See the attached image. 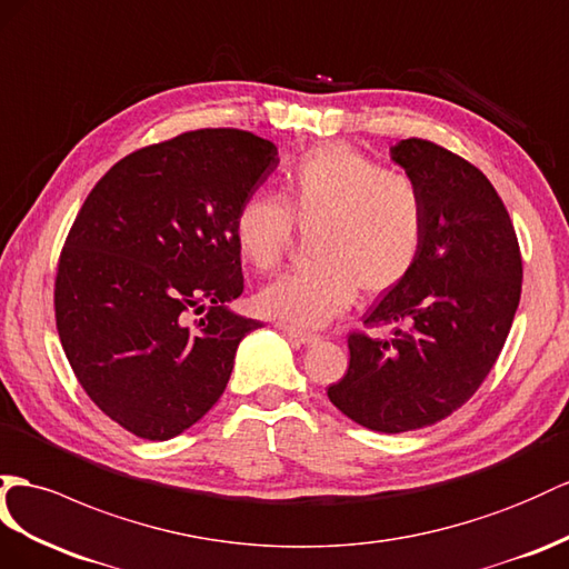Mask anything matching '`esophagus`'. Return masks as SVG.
Segmentation results:
<instances>
[{"mask_svg":"<svg viewBox=\"0 0 569 569\" xmlns=\"http://www.w3.org/2000/svg\"><path fill=\"white\" fill-rule=\"evenodd\" d=\"M279 327L286 337H290L293 341H298V343H302V346H312V343H317L319 341V337L317 333H312V331H305V329H298V327H293V325H276Z\"/></svg>","mask_w":569,"mask_h":569,"instance_id":"34e87169","label":"esophagus"}]
</instances>
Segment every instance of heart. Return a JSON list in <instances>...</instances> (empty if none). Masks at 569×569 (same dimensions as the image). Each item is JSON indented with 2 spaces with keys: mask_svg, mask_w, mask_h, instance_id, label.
Segmentation results:
<instances>
[{
  "mask_svg": "<svg viewBox=\"0 0 569 569\" xmlns=\"http://www.w3.org/2000/svg\"><path fill=\"white\" fill-rule=\"evenodd\" d=\"M293 221L310 231V264L257 293L261 315L322 327L358 296L385 293L416 267L426 232L418 184L353 146L325 143L288 163L281 199L254 194L236 213L238 254L254 271L279 267Z\"/></svg>",
  "mask_w": 569,
  "mask_h": 569,
  "instance_id": "1",
  "label": "heart"
}]
</instances>
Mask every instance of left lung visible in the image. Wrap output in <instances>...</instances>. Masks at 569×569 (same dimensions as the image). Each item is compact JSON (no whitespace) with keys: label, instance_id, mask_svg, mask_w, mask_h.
Wrapping results in <instances>:
<instances>
[{"label":"left lung","instance_id":"1","mask_svg":"<svg viewBox=\"0 0 569 569\" xmlns=\"http://www.w3.org/2000/svg\"><path fill=\"white\" fill-rule=\"evenodd\" d=\"M389 153L423 197V244L366 317L391 339L351 333L348 372L327 397L358 426L399 435L451 416L486 380L519 305L521 254L502 199L469 160L423 139Z\"/></svg>","mask_w":569,"mask_h":569}]
</instances>
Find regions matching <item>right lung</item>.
Masks as SVG:
<instances>
[{
	"label": "right lung",
	"instance_id": "add662e5",
	"mask_svg": "<svg viewBox=\"0 0 569 569\" xmlns=\"http://www.w3.org/2000/svg\"><path fill=\"white\" fill-rule=\"evenodd\" d=\"M276 166L267 139L197 129L114 163L69 230L54 283L62 348L98 409L143 440L207 416L261 327L228 308L244 288L232 228Z\"/></svg>",
	"mask_w": 569,
	"mask_h": 569
}]
</instances>
